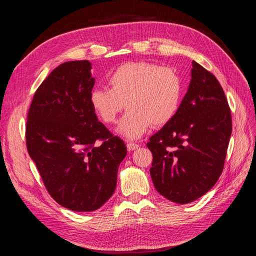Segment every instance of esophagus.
I'll use <instances>...</instances> for the list:
<instances>
[{
    "instance_id": "esophagus-1",
    "label": "esophagus",
    "mask_w": 256,
    "mask_h": 256,
    "mask_svg": "<svg viewBox=\"0 0 256 256\" xmlns=\"http://www.w3.org/2000/svg\"><path fill=\"white\" fill-rule=\"evenodd\" d=\"M126 146H127V148H128V150H129V152H132V150H136V148H138V144H136V143H131V142L127 143V144H126Z\"/></svg>"
}]
</instances>
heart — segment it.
I'll return each mask as SVG.
<instances>
[{"label":"heart","mask_w":256,"mask_h":256,"mask_svg":"<svg viewBox=\"0 0 256 256\" xmlns=\"http://www.w3.org/2000/svg\"><path fill=\"white\" fill-rule=\"evenodd\" d=\"M110 88H97L90 92V104L106 124L122 116L116 132L128 140L140 138L152 126L160 127L178 111L182 95V81L176 70L150 62L122 64L109 76Z\"/></svg>","instance_id":"b5f03b06"}]
</instances>
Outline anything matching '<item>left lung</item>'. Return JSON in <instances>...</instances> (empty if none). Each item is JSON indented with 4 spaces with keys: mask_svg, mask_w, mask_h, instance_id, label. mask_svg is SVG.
<instances>
[{
    "mask_svg": "<svg viewBox=\"0 0 256 256\" xmlns=\"http://www.w3.org/2000/svg\"><path fill=\"white\" fill-rule=\"evenodd\" d=\"M230 134V111L219 81L193 60L177 113L147 143L154 188L177 204L206 194L222 173Z\"/></svg>",
    "mask_w": 256,
    "mask_h": 256,
    "instance_id": "left-lung-1",
    "label": "left lung"
}]
</instances>
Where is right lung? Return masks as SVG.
Segmentation results:
<instances>
[{
    "instance_id": "obj_1",
    "label": "right lung",
    "mask_w": 256,
    "mask_h": 256,
    "mask_svg": "<svg viewBox=\"0 0 256 256\" xmlns=\"http://www.w3.org/2000/svg\"><path fill=\"white\" fill-rule=\"evenodd\" d=\"M88 60L56 67L37 88L26 122V147L50 196L74 212H94L115 191L126 145L97 118ZM104 142L96 145V141Z\"/></svg>"
}]
</instances>
